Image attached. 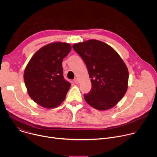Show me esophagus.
Segmentation results:
<instances>
[{"label":"esophagus","instance_id":"34e87169","mask_svg":"<svg viewBox=\"0 0 157 157\" xmlns=\"http://www.w3.org/2000/svg\"><path fill=\"white\" fill-rule=\"evenodd\" d=\"M74 81L76 84H78L79 83V79L78 78H76L75 79H74Z\"/></svg>","mask_w":157,"mask_h":157}]
</instances>
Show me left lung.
Listing matches in <instances>:
<instances>
[{"instance_id":"8db88e82","label":"left lung","mask_w":157,"mask_h":157,"mask_svg":"<svg viewBox=\"0 0 157 157\" xmlns=\"http://www.w3.org/2000/svg\"><path fill=\"white\" fill-rule=\"evenodd\" d=\"M73 49L84 60L91 78V91L84 95L86 102L99 110L113 108L128 88V71L120 55L109 44L97 40L77 43Z\"/></svg>"}]
</instances>
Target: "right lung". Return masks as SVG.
<instances>
[{"instance_id": "1", "label": "right lung", "mask_w": 157, "mask_h": 157, "mask_svg": "<svg viewBox=\"0 0 157 157\" xmlns=\"http://www.w3.org/2000/svg\"><path fill=\"white\" fill-rule=\"evenodd\" d=\"M71 50L69 43H49L39 49L26 66L24 79L27 93L43 107L55 108L66 98L71 84L63 78L62 62Z\"/></svg>"}]
</instances>
